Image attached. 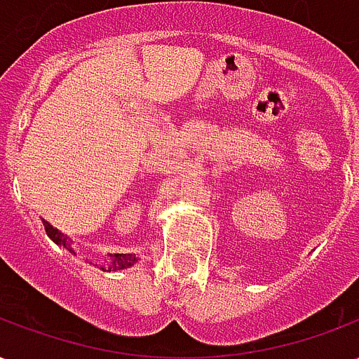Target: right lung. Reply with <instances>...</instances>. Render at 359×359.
<instances>
[{"instance_id": "add662e5", "label": "right lung", "mask_w": 359, "mask_h": 359, "mask_svg": "<svg viewBox=\"0 0 359 359\" xmlns=\"http://www.w3.org/2000/svg\"><path fill=\"white\" fill-rule=\"evenodd\" d=\"M43 229H46L48 236H50L51 241L55 242L57 246L69 250L71 254H74L73 241H69V236H65V234L61 233V231H57V229H53V226H51L48 221H43ZM136 262H138L136 254H109V262H105V264L100 265V269H103V271L128 269V267H133Z\"/></svg>"}]
</instances>
